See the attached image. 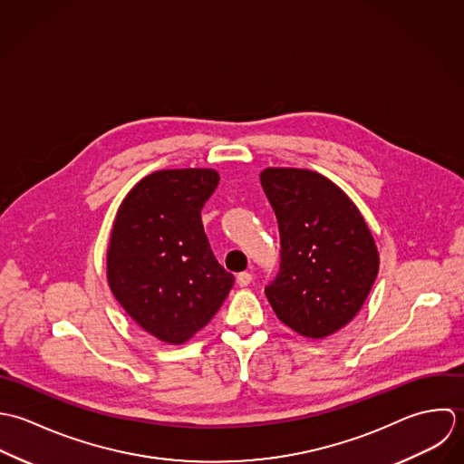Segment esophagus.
<instances>
[{
    "instance_id": "1",
    "label": "esophagus",
    "mask_w": 464,
    "mask_h": 464,
    "mask_svg": "<svg viewBox=\"0 0 464 464\" xmlns=\"http://www.w3.org/2000/svg\"><path fill=\"white\" fill-rule=\"evenodd\" d=\"M251 281H253V275H251V273H240V275L237 276V283H238L240 286H247V285H251Z\"/></svg>"
}]
</instances>
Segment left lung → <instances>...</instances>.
<instances>
[{
    "mask_svg": "<svg viewBox=\"0 0 464 464\" xmlns=\"http://www.w3.org/2000/svg\"><path fill=\"white\" fill-rule=\"evenodd\" d=\"M260 181L281 244L278 275L266 295L299 335H332L359 314L378 275L370 227L352 198L317 172L267 169Z\"/></svg>",
    "mask_w": 464,
    "mask_h": 464,
    "instance_id": "left-lung-1",
    "label": "left lung"
}]
</instances>
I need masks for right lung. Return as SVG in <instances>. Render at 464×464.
<instances>
[{
	"label": "right lung",
	"instance_id": "right-lung-1",
	"mask_svg": "<svg viewBox=\"0 0 464 464\" xmlns=\"http://www.w3.org/2000/svg\"><path fill=\"white\" fill-rule=\"evenodd\" d=\"M218 179L211 169L154 172L127 193L112 224L109 286L145 332L169 344L204 328L235 283L200 218Z\"/></svg>",
	"mask_w": 464,
	"mask_h": 464
}]
</instances>
